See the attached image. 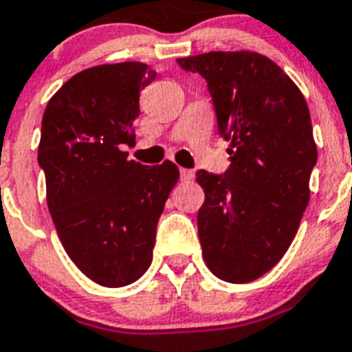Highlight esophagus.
Instances as JSON below:
<instances>
[{"instance_id": "34e87169", "label": "esophagus", "mask_w": 352, "mask_h": 352, "mask_svg": "<svg viewBox=\"0 0 352 352\" xmlns=\"http://www.w3.org/2000/svg\"><path fill=\"white\" fill-rule=\"evenodd\" d=\"M179 173L182 180H191L195 177V173L191 170H188V168H179Z\"/></svg>"}]
</instances>
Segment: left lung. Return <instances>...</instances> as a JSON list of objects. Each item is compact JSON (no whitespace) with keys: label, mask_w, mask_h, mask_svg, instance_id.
I'll list each match as a JSON object with an SVG mask.
<instances>
[{"label":"left lung","mask_w":352,"mask_h":352,"mask_svg":"<svg viewBox=\"0 0 352 352\" xmlns=\"http://www.w3.org/2000/svg\"><path fill=\"white\" fill-rule=\"evenodd\" d=\"M177 63L206 79L218 133L230 143L225 172H197L206 191L201 255L225 282H252L285 255L308 206L317 146L307 100L264 54L212 51Z\"/></svg>","instance_id":"1"}]
</instances>
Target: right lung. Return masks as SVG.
<instances>
[{
	"label": "right lung",
	"instance_id": "1",
	"mask_svg": "<svg viewBox=\"0 0 352 352\" xmlns=\"http://www.w3.org/2000/svg\"><path fill=\"white\" fill-rule=\"evenodd\" d=\"M155 79L140 62L83 70L51 97L38 166L67 255L104 287L136 282L152 262L155 228L179 180L173 163L127 161L140 91Z\"/></svg>",
	"mask_w": 352,
	"mask_h": 352
}]
</instances>
